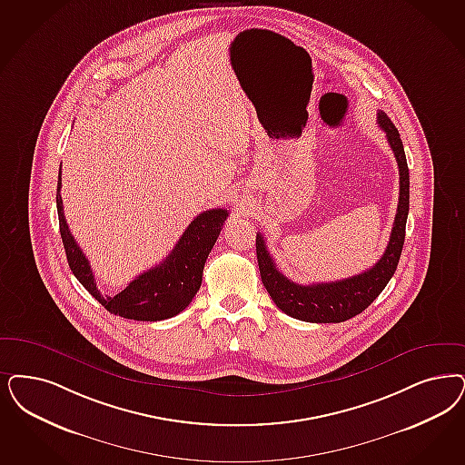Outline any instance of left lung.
Masks as SVG:
<instances>
[{"label": "left lung", "instance_id": "1", "mask_svg": "<svg viewBox=\"0 0 465 465\" xmlns=\"http://www.w3.org/2000/svg\"><path fill=\"white\" fill-rule=\"evenodd\" d=\"M378 125L386 134L388 144L399 163L401 195L390 242L383 256L372 268L338 282L299 285L289 280L283 272H278L272 254L266 249L264 237L257 233V264L262 285L272 295L276 307L295 320L307 322H341L351 320L368 309L371 302L383 292L399 266L409 214V168L401 134L386 116V113H378Z\"/></svg>", "mask_w": 465, "mask_h": 465}]
</instances>
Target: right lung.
<instances>
[{
	"label": "right lung",
	"mask_w": 465,
	"mask_h": 465,
	"mask_svg": "<svg viewBox=\"0 0 465 465\" xmlns=\"http://www.w3.org/2000/svg\"><path fill=\"white\" fill-rule=\"evenodd\" d=\"M60 175L56 189V209L68 266L84 289L99 304L114 316H122L125 320L161 321L173 318L193 302V295L203 283L206 259L214 242L218 241L228 216L226 209H209L195 216L164 261L134 278L120 293L104 295L97 290L91 264L68 230L64 214V201L60 195Z\"/></svg>",
	"instance_id": "1"
}]
</instances>
